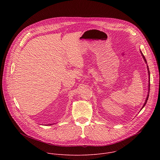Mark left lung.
<instances>
[{
	"label": "left lung",
	"instance_id": "obj_1",
	"mask_svg": "<svg viewBox=\"0 0 160 160\" xmlns=\"http://www.w3.org/2000/svg\"><path fill=\"white\" fill-rule=\"evenodd\" d=\"M140 52H141V55H142V58H143V59H144V61H145V62L146 63V64H147V61H146V58H145V57H144V54H142V51L140 50ZM147 69H148V75H149V83H148V95H147V98H146V101H145V102H144V105H143V106H142V108H141V109L145 106V105L146 104V103H147V101H148V98H149V89H150V72H149V67H148V66L147 65Z\"/></svg>",
	"mask_w": 160,
	"mask_h": 160
}]
</instances>
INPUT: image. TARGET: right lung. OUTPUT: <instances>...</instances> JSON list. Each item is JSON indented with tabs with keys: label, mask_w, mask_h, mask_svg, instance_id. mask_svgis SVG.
<instances>
[{
	"label": "right lung",
	"mask_w": 160,
	"mask_h": 160,
	"mask_svg": "<svg viewBox=\"0 0 160 160\" xmlns=\"http://www.w3.org/2000/svg\"><path fill=\"white\" fill-rule=\"evenodd\" d=\"M52 125V124H50V125Z\"/></svg>",
	"instance_id": "right-lung-1"
}]
</instances>
